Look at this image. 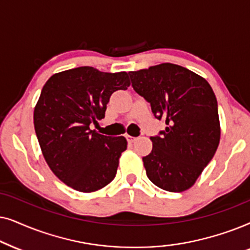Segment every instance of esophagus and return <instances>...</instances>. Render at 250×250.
<instances>
[{"label":"esophagus","mask_w":250,"mask_h":250,"mask_svg":"<svg viewBox=\"0 0 250 250\" xmlns=\"http://www.w3.org/2000/svg\"><path fill=\"white\" fill-rule=\"evenodd\" d=\"M127 141H128V143H130V144H131V143H134V142H136V141H137V138H136V137H132V136H127Z\"/></svg>","instance_id":"34e87169"}]
</instances>
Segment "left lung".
I'll return each instance as SVG.
<instances>
[{
	"label": "left lung",
	"instance_id": "left-lung-1",
	"mask_svg": "<svg viewBox=\"0 0 250 250\" xmlns=\"http://www.w3.org/2000/svg\"><path fill=\"white\" fill-rule=\"evenodd\" d=\"M129 76L155 118L167 125L151 137L152 152L143 158L146 175L166 191H185L218 147L221 128L214 91L200 75L170 62L129 72Z\"/></svg>",
	"mask_w": 250,
	"mask_h": 250
}]
</instances>
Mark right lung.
<instances>
[{"label": "right lung", "mask_w": 250, "mask_h": 250, "mask_svg": "<svg viewBox=\"0 0 250 250\" xmlns=\"http://www.w3.org/2000/svg\"><path fill=\"white\" fill-rule=\"evenodd\" d=\"M129 85L125 72L82 66L53 74L43 86L34 109L36 137L50 169L69 188L95 192L114 179L127 139L101 135L90 125L105 118L113 92Z\"/></svg>", "instance_id": "obj_1"}]
</instances>
